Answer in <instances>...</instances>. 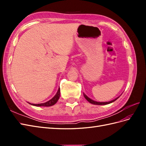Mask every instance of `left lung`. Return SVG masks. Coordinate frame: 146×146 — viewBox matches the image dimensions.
Returning a JSON list of instances; mask_svg holds the SVG:
<instances>
[{
	"instance_id": "1",
	"label": "left lung",
	"mask_w": 146,
	"mask_h": 146,
	"mask_svg": "<svg viewBox=\"0 0 146 146\" xmlns=\"http://www.w3.org/2000/svg\"><path fill=\"white\" fill-rule=\"evenodd\" d=\"M83 96H84V97H85V98L88 102H89L90 103H91V104H94V105H107V104H111V103L113 102L119 98V97H120V96H119V97H117V98L114 99V100H111V101H109V102H97V101L93 100H92L91 99H90V98H88V97L85 93H83Z\"/></svg>"
}]
</instances>
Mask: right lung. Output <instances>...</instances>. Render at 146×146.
Listing matches in <instances>:
<instances>
[{
    "label": "right lung",
    "mask_w": 146,
    "mask_h": 146,
    "mask_svg": "<svg viewBox=\"0 0 146 146\" xmlns=\"http://www.w3.org/2000/svg\"><path fill=\"white\" fill-rule=\"evenodd\" d=\"M60 88H59L58 91L56 93V94L54 96V97L53 98H52L50 100L46 102L42 103V104H31L28 102L29 104L33 105V106H36V107H50V106H52L55 105L57 101L60 98Z\"/></svg>",
    "instance_id": "add662e5"
}]
</instances>
